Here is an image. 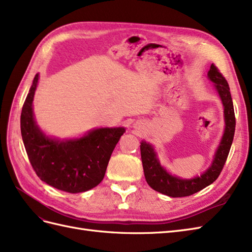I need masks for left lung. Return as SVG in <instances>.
I'll return each instance as SVG.
<instances>
[{"label": "left lung", "instance_id": "1", "mask_svg": "<svg viewBox=\"0 0 252 252\" xmlns=\"http://www.w3.org/2000/svg\"><path fill=\"white\" fill-rule=\"evenodd\" d=\"M208 77L215 83V86L220 96V100L223 102L226 124L225 132L217 150L215 159H213L212 165L207 169V171L203 173L201 177L191 180H182L167 172L159 165L154 147L146 142H142L140 147L145 179H146L148 185L158 192L172 197L191 195L212 184L219 178L226 163L235 130L233 103L228 82L215 64H211L210 70L208 71Z\"/></svg>", "mask_w": 252, "mask_h": 252}]
</instances>
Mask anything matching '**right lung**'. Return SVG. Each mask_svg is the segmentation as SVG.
<instances>
[{
    "instance_id": "add662e5",
    "label": "right lung",
    "mask_w": 252,
    "mask_h": 252,
    "mask_svg": "<svg viewBox=\"0 0 252 252\" xmlns=\"http://www.w3.org/2000/svg\"><path fill=\"white\" fill-rule=\"evenodd\" d=\"M39 80L35 74L21 113V133L29 162L46 184L79 193L100 184L111 154L125 129L100 128L79 140H51L35 125L32 101Z\"/></svg>"
}]
</instances>
